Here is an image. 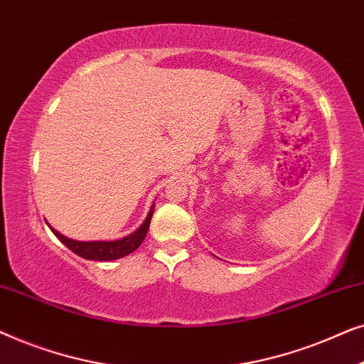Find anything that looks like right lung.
I'll use <instances>...</instances> for the list:
<instances>
[{
  "instance_id": "1",
  "label": "right lung",
  "mask_w": 364,
  "mask_h": 364,
  "mask_svg": "<svg viewBox=\"0 0 364 364\" xmlns=\"http://www.w3.org/2000/svg\"><path fill=\"white\" fill-rule=\"evenodd\" d=\"M154 208H156V205L151 207V212H149L146 222H144L136 232L131 233V235H127L126 238H119V240H112V242H77V240H73V238L61 235V233L54 230V228H51V230L54 235H56L59 240L69 248V250L74 252L79 257L86 258V260H97V262L117 260V258L126 257L129 253L136 250V248L141 247V243L147 235L149 225H151Z\"/></svg>"
}]
</instances>
